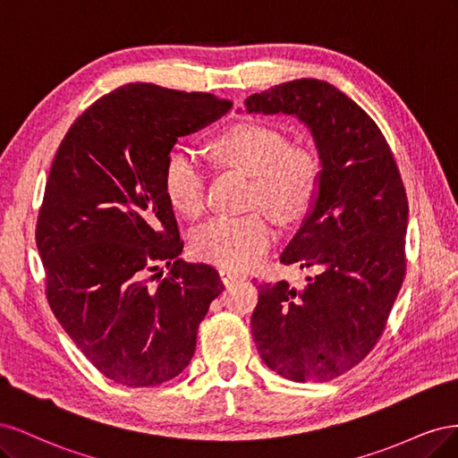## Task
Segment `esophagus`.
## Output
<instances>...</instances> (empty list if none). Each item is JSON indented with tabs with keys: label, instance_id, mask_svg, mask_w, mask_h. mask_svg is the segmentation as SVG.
<instances>
[{
	"label": "esophagus",
	"instance_id": "obj_1",
	"mask_svg": "<svg viewBox=\"0 0 458 458\" xmlns=\"http://www.w3.org/2000/svg\"><path fill=\"white\" fill-rule=\"evenodd\" d=\"M219 276H221V281H224V284H233V283L246 279V273L237 271V269H231V267H221L219 269Z\"/></svg>",
	"mask_w": 458,
	"mask_h": 458
}]
</instances>
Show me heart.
Segmentation results:
<instances>
[{"label": "heart", "mask_w": 458, "mask_h": 458, "mask_svg": "<svg viewBox=\"0 0 458 458\" xmlns=\"http://www.w3.org/2000/svg\"><path fill=\"white\" fill-rule=\"evenodd\" d=\"M216 155L254 177L250 202L279 219H294L317 189V160L310 150L286 147L281 131L244 122L219 133ZM206 172L195 150L175 148L164 168V192L177 212L199 216L204 208ZM275 229L266 214L216 216L192 233V250L206 261L242 269L267 252Z\"/></svg>", "instance_id": "1"}]
</instances>
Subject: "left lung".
<instances>
[{
    "mask_svg": "<svg viewBox=\"0 0 458 458\" xmlns=\"http://www.w3.org/2000/svg\"><path fill=\"white\" fill-rule=\"evenodd\" d=\"M248 114H288L311 131L321 172L284 266L315 267L303 290L259 284L252 336L271 370L328 382L378 342L405 276L409 204L374 120L335 86L301 78L244 101Z\"/></svg>",
    "mask_w": 458,
    "mask_h": 458,
    "instance_id": "8db88e82",
    "label": "left lung"
}]
</instances>
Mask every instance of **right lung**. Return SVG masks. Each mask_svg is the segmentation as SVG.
I'll use <instances>...</instances> for the list:
<instances>
[{
	"instance_id": "obj_1",
	"label": "right lung",
	"mask_w": 458,
	"mask_h": 458,
	"mask_svg": "<svg viewBox=\"0 0 458 458\" xmlns=\"http://www.w3.org/2000/svg\"><path fill=\"white\" fill-rule=\"evenodd\" d=\"M231 106L210 93L128 84L95 101L55 155L36 225L47 301L78 350L116 384L177 377L224 293L212 266L179 259L164 168L179 137Z\"/></svg>"
}]
</instances>
